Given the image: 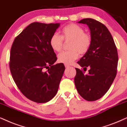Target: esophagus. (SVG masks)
<instances>
[{"label": "esophagus", "instance_id": "esophagus-1", "mask_svg": "<svg viewBox=\"0 0 127 127\" xmlns=\"http://www.w3.org/2000/svg\"><path fill=\"white\" fill-rule=\"evenodd\" d=\"M64 65H65V68H68V67H70V65H67V64H65Z\"/></svg>", "mask_w": 127, "mask_h": 127}]
</instances>
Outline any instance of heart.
<instances>
[{"label": "heart", "mask_w": 127, "mask_h": 127, "mask_svg": "<svg viewBox=\"0 0 127 127\" xmlns=\"http://www.w3.org/2000/svg\"><path fill=\"white\" fill-rule=\"evenodd\" d=\"M63 40L70 41L68 52L61 53L58 56V61L65 64H71L78 59L79 53L84 55L89 51L92 43L91 35L84 32L82 27L71 23L64 27L61 30V36L57 34H53L50 39V45L56 52L62 51Z\"/></svg>", "instance_id": "b5f03b06"}]
</instances>
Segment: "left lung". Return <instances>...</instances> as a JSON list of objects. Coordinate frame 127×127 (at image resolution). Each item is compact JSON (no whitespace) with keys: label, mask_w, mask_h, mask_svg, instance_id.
<instances>
[{"label":"left lung","mask_w":127,"mask_h":127,"mask_svg":"<svg viewBox=\"0 0 127 127\" xmlns=\"http://www.w3.org/2000/svg\"><path fill=\"white\" fill-rule=\"evenodd\" d=\"M79 23L86 24L90 30L92 43L89 51L77 63L87 74L75 68V87L78 94L89 101L97 100L106 93L117 72L118 56L111 34L107 27L93 19H83ZM86 70H85V69Z\"/></svg>","instance_id":"8db88e82"}]
</instances>
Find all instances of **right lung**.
<instances>
[{
	"label": "right lung",
	"instance_id": "add662e5",
	"mask_svg": "<svg viewBox=\"0 0 127 127\" xmlns=\"http://www.w3.org/2000/svg\"><path fill=\"white\" fill-rule=\"evenodd\" d=\"M60 25L30 24L11 47L9 67L14 82L26 97L37 103L47 102L56 95L65 70L63 64H54L57 57L49 43Z\"/></svg>",
	"mask_w": 127,
	"mask_h": 127
}]
</instances>
